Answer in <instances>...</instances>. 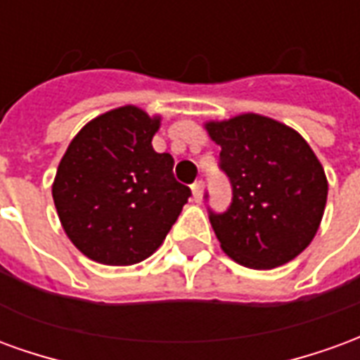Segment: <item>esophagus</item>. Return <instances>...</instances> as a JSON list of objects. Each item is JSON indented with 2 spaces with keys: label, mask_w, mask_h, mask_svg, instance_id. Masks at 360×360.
I'll use <instances>...</instances> for the list:
<instances>
[{
  "label": "esophagus",
  "mask_w": 360,
  "mask_h": 360,
  "mask_svg": "<svg viewBox=\"0 0 360 360\" xmlns=\"http://www.w3.org/2000/svg\"><path fill=\"white\" fill-rule=\"evenodd\" d=\"M191 188H193V200H195V202H200V200H202V181H196Z\"/></svg>",
  "instance_id": "obj_1"
}]
</instances>
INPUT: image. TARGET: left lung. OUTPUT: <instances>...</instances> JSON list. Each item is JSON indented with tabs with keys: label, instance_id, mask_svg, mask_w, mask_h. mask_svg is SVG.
<instances>
[{
	"label": "left lung",
	"instance_id": "8db88e82",
	"mask_svg": "<svg viewBox=\"0 0 360 360\" xmlns=\"http://www.w3.org/2000/svg\"><path fill=\"white\" fill-rule=\"evenodd\" d=\"M221 169L233 187L226 214L210 212L219 247L237 264L271 270L299 257L316 235L328 179L309 142L295 129L260 113L210 119Z\"/></svg>",
	"mask_w": 360,
	"mask_h": 360
}]
</instances>
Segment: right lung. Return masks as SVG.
<instances>
[{
	"label": "right lung",
	"mask_w": 360,
	"mask_h": 360,
	"mask_svg": "<svg viewBox=\"0 0 360 360\" xmlns=\"http://www.w3.org/2000/svg\"><path fill=\"white\" fill-rule=\"evenodd\" d=\"M160 125L162 115L127 103L90 119L59 162L51 185L59 221L98 264L152 257L191 196L173 179V158L152 148Z\"/></svg>",
	"instance_id": "right-lung-1"
}]
</instances>
